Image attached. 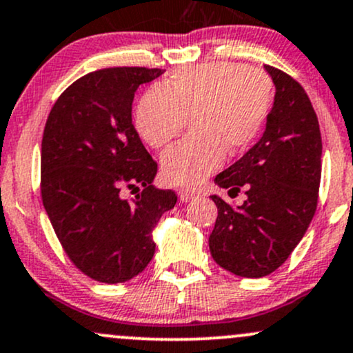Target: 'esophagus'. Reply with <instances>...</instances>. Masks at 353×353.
Masks as SVG:
<instances>
[{
    "instance_id": "1",
    "label": "esophagus",
    "mask_w": 353,
    "mask_h": 353,
    "mask_svg": "<svg viewBox=\"0 0 353 353\" xmlns=\"http://www.w3.org/2000/svg\"><path fill=\"white\" fill-rule=\"evenodd\" d=\"M196 197L197 196L191 191H185V189H181V191H179V199L183 201V203H191V201H194Z\"/></svg>"
}]
</instances>
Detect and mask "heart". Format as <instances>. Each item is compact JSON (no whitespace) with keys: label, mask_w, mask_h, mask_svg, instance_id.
Returning <instances> with one entry per match:
<instances>
[{"label":"heart","mask_w":353,"mask_h":353,"mask_svg":"<svg viewBox=\"0 0 353 353\" xmlns=\"http://www.w3.org/2000/svg\"><path fill=\"white\" fill-rule=\"evenodd\" d=\"M271 108V82L259 70L233 61H212L181 70L147 90L135 107L134 123L145 144L168 145L191 119L194 137L162 156L169 184L196 188L223 165L226 152H243L254 142Z\"/></svg>","instance_id":"1"}]
</instances>
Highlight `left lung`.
Segmentation results:
<instances>
[{"instance_id": "8db88e82", "label": "left lung", "mask_w": 353, "mask_h": 353, "mask_svg": "<svg viewBox=\"0 0 353 353\" xmlns=\"http://www.w3.org/2000/svg\"><path fill=\"white\" fill-rule=\"evenodd\" d=\"M274 100L259 141L214 183L246 201L218 206L209 250L221 268L261 278L286 261L307 233L316 209L321 177V135L303 87L281 70L265 65ZM231 194V192H230Z\"/></svg>"}]
</instances>
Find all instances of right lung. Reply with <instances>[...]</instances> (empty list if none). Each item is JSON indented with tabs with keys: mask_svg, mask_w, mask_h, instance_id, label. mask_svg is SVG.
Listing matches in <instances>:
<instances>
[{
	"mask_svg": "<svg viewBox=\"0 0 353 353\" xmlns=\"http://www.w3.org/2000/svg\"><path fill=\"white\" fill-rule=\"evenodd\" d=\"M164 70L114 67L73 82L50 112L41 141V199L73 265L92 280L122 283L156 253L154 230L177 203L154 188L157 164L132 125L139 85ZM123 187L143 188L132 201Z\"/></svg>",
	"mask_w": 353,
	"mask_h": 353,
	"instance_id": "right-lung-1",
	"label": "right lung"
}]
</instances>
